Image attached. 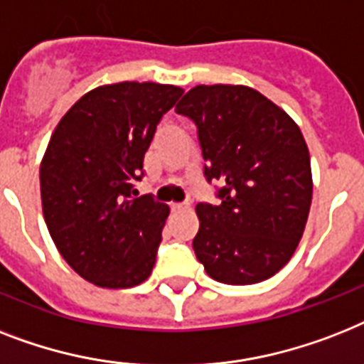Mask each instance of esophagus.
<instances>
[{
  "mask_svg": "<svg viewBox=\"0 0 364 364\" xmlns=\"http://www.w3.org/2000/svg\"><path fill=\"white\" fill-rule=\"evenodd\" d=\"M191 209V203H172V211H187Z\"/></svg>",
  "mask_w": 364,
  "mask_h": 364,
  "instance_id": "esophagus-1",
  "label": "esophagus"
}]
</instances>
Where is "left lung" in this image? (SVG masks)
Masks as SVG:
<instances>
[{"instance_id":"8db88e82","label":"left lung","mask_w":364,"mask_h":364,"mask_svg":"<svg viewBox=\"0 0 364 364\" xmlns=\"http://www.w3.org/2000/svg\"><path fill=\"white\" fill-rule=\"evenodd\" d=\"M198 127L218 205L198 203L194 252L211 279L267 280L294 256L312 202L306 141L291 117L247 85H196L176 106Z\"/></svg>"}]
</instances>
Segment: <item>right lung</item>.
<instances>
[{
    "mask_svg": "<svg viewBox=\"0 0 364 364\" xmlns=\"http://www.w3.org/2000/svg\"><path fill=\"white\" fill-rule=\"evenodd\" d=\"M181 95L153 82L99 85L52 132L41 162L44 220L65 262L91 284L132 288L151 274L170 208L132 194L159 121Z\"/></svg>",
    "mask_w": 364,
    "mask_h": 364,
    "instance_id": "1",
    "label": "right lung"
}]
</instances>
